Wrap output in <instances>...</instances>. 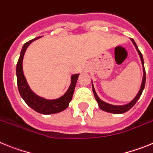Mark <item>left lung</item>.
I'll return each instance as SVG.
<instances>
[{"instance_id": "left-lung-1", "label": "left lung", "mask_w": 153, "mask_h": 153, "mask_svg": "<svg viewBox=\"0 0 153 153\" xmlns=\"http://www.w3.org/2000/svg\"><path fill=\"white\" fill-rule=\"evenodd\" d=\"M131 40H132V44H134L135 47H136V51H137L138 53L140 55V60H141L142 62V65H143V80H142V84L141 86H140V91L138 92L137 95L136 96L133 100H132L131 102H129V103L126 104V105H123V106H115V105H111V104H109L107 102H104V101L101 100L100 97L97 96V93L95 91V89L93 87V82H92V87H93V94H94V97H95L96 100L98 102V105H99V107L102 110L105 112H107V113H115V114H121V113H124L126 112L129 111V109L132 107V106H134L136 102H137L138 100L140 99V97H141L142 95V93H143V90H144V87H145V84H146V70H145V67H144V60H143V55H142L141 52L140 51L139 48H138L137 45H136V42L134 41L133 39L131 38Z\"/></svg>"}]
</instances>
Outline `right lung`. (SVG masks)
<instances>
[{
  "mask_svg": "<svg viewBox=\"0 0 153 153\" xmlns=\"http://www.w3.org/2000/svg\"><path fill=\"white\" fill-rule=\"evenodd\" d=\"M40 37V36H39V37L33 39V40H29L23 46L20 57H19V60L17 63V69H16L17 86H18L19 93L21 94L23 100L33 110L39 113H42V114H53V113L62 112L68 107L69 103L73 98L76 83L79 74H74L71 76V83H70V87L67 91L65 93L64 95H63L60 98L56 99V100H47V99H44L35 94L30 90V86L27 83L26 78L24 76V72H23L22 63L24 53H25V51L28 46L32 42L37 40Z\"/></svg>",
  "mask_w": 153,
  "mask_h": 153,
  "instance_id": "obj_1",
  "label": "right lung"
}]
</instances>
